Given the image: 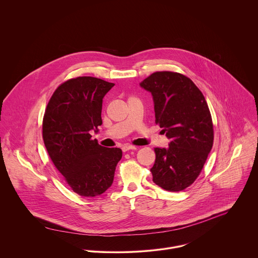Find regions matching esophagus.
<instances>
[{"instance_id":"34e87169","label":"esophagus","mask_w":258,"mask_h":258,"mask_svg":"<svg viewBox=\"0 0 258 258\" xmlns=\"http://www.w3.org/2000/svg\"><path fill=\"white\" fill-rule=\"evenodd\" d=\"M130 150H137V147H135V146H123L122 147V151L125 153V152H128V151H130Z\"/></svg>"}]
</instances>
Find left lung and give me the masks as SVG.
<instances>
[{
	"label": "left lung",
	"mask_w": 258,
	"mask_h": 258,
	"mask_svg": "<svg viewBox=\"0 0 258 258\" xmlns=\"http://www.w3.org/2000/svg\"><path fill=\"white\" fill-rule=\"evenodd\" d=\"M140 85L152 93L155 122L171 139L167 149H154L153 182L166 190H183L201 174L214 144L206 98L188 77L178 73L157 72Z\"/></svg>",
	"instance_id": "left-lung-1"
}]
</instances>
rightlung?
I'll return each mask as SVG.
<instances>
[{
    "label": "right lung",
    "mask_w": 258,
    "mask_h": 258,
    "mask_svg": "<svg viewBox=\"0 0 258 258\" xmlns=\"http://www.w3.org/2000/svg\"><path fill=\"white\" fill-rule=\"evenodd\" d=\"M113 86L91 76L69 79L55 89L43 115L42 138L48 156L82 197L103 194L122 158L121 149L102 147L89 133L102 124V99Z\"/></svg>",
    "instance_id": "1"
}]
</instances>
